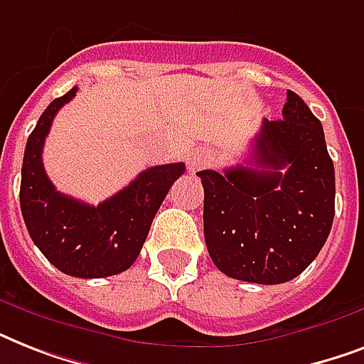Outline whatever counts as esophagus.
<instances>
[{"label":"esophagus","mask_w":364,"mask_h":364,"mask_svg":"<svg viewBox=\"0 0 364 364\" xmlns=\"http://www.w3.org/2000/svg\"><path fill=\"white\" fill-rule=\"evenodd\" d=\"M213 162V156H211L208 151H194L191 156H188V170L191 171H198L202 168H208V166Z\"/></svg>","instance_id":"34e87169"}]
</instances>
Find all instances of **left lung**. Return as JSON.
<instances>
[{"label": "left lung", "instance_id": "1", "mask_svg": "<svg viewBox=\"0 0 364 364\" xmlns=\"http://www.w3.org/2000/svg\"><path fill=\"white\" fill-rule=\"evenodd\" d=\"M282 115L264 119L245 164L196 173L213 264L228 277L260 285L302 274L334 219V166L321 122L293 90Z\"/></svg>", "mask_w": 364, "mask_h": 364}]
</instances>
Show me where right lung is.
Returning a JSON list of instances; mask_svg holds the SVG:
<instances>
[{"label": "right lung", "mask_w": 364, "mask_h": 364, "mask_svg": "<svg viewBox=\"0 0 364 364\" xmlns=\"http://www.w3.org/2000/svg\"><path fill=\"white\" fill-rule=\"evenodd\" d=\"M75 92L73 87L54 100L28 137L20 210L33 243L60 272L82 279L115 276L137 259L160 204L185 164L153 166L98 205L58 193L43 168V145L56 113Z\"/></svg>", "instance_id": "1"}]
</instances>
